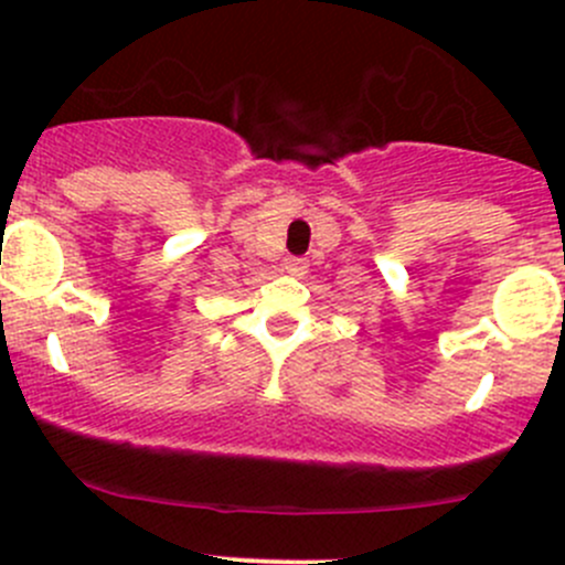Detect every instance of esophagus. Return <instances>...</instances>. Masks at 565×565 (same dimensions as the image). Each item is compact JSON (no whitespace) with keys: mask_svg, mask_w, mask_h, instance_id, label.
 Returning a JSON list of instances; mask_svg holds the SVG:
<instances>
[{"mask_svg":"<svg viewBox=\"0 0 565 565\" xmlns=\"http://www.w3.org/2000/svg\"><path fill=\"white\" fill-rule=\"evenodd\" d=\"M306 267H309V262L300 259V256H287V259H284V270H287L289 276H306Z\"/></svg>","mask_w":565,"mask_h":565,"instance_id":"34e87169","label":"esophagus"}]
</instances>
